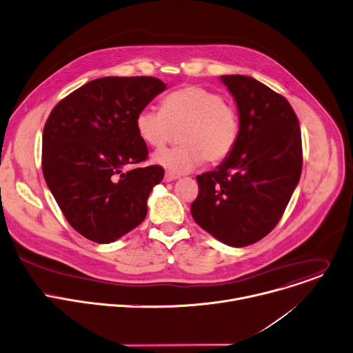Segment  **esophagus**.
Segmentation results:
<instances>
[{
	"mask_svg": "<svg viewBox=\"0 0 353 353\" xmlns=\"http://www.w3.org/2000/svg\"><path fill=\"white\" fill-rule=\"evenodd\" d=\"M176 178H178V175H175V174H172V172H165L164 181H165V182H171V181H174V179H176Z\"/></svg>",
	"mask_w": 353,
	"mask_h": 353,
	"instance_id": "obj_1",
	"label": "esophagus"
}]
</instances>
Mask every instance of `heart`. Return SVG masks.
<instances>
[{
  "label": "heart",
  "instance_id": "b5f03b06",
  "mask_svg": "<svg viewBox=\"0 0 353 353\" xmlns=\"http://www.w3.org/2000/svg\"><path fill=\"white\" fill-rule=\"evenodd\" d=\"M140 139L152 148L165 145L179 133L181 145L157 151L152 160L175 174L224 161L240 136L237 108L224 102L220 92L199 85H188L171 92L163 109L144 106L136 114Z\"/></svg>",
  "mask_w": 353,
  "mask_h": 353
}]
</instances>
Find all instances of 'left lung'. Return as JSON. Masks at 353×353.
<instances>
[{"label": "left lung", "mask_w": 353, "mask_h": 353, "mask_svg": "<svg viewBox=\"0 0 353 353\" xmlns=\"http://www.w3.org/2000/svg\"><path fill=\"white\" fill-rule=\"evenodd\" d=\"M237 102L240 136L214 170L198 175L190 213L230 247H247L275 228L303 165L299 119L285 97L247 75H221Z\"/></svg>", "instance_id": "left-lung-1"}]
</instances>
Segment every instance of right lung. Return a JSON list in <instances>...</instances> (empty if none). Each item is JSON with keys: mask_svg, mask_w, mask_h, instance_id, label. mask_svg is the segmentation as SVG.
Listing matches in <instances>:
<instances>
[{"mask_svg": "<svg viewBox=\"0 0 353 353\" xmlns=\"http://www.w3.org/2000/svg\"><path fill=\"white\" fill-rule=\"evenodd\" d=\"M165 84L154 77H103L61 99L50 112L42 143L45 181L71 227L109 244L147 216L148 194L164 178L148 159L136 114Z\"/></svg>", "mask_w": 353, "mask_h": 353, "instance_id": "1", "label": "right lung"}]
</instances>
